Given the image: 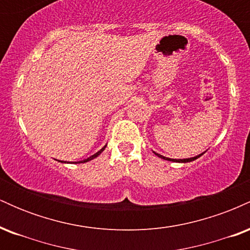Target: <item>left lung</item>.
<instances>
[{
    "label": "left lung",
    "mask_w": 250,
    "mask_h": 250,
    "mask_svg": "<svg viewBox=\"0 0 250 250\" xmlns=\"http://www.w3.org/2000/svg\"><path fill=\"white\" fill-rule=\"evenodd\" d=\"M154 153H155V151H154ZM202 154H203V153H202ZM202 154L197 155V156H195V157H190V159H182V160H176V159H169V157H165V156H162V155H160V154L155 153V155H157V156H159V157H161V159H163V160H167V161H173V162H183V163L194 161V160L199 159V157H200L201 155H202Z\"/></svg>",
    "instance_id": "obj_1"
}]
</instances>
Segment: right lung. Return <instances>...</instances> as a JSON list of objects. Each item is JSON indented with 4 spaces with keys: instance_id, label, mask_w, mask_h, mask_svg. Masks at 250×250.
Masks as SVG:
<instances>
[{
    "instance_id": "1",
    "label": "right lung",
    "mask_w": 250,
    "mask_h": 250,
    "mask_svg": "<svg viewBox=\"0 0 250 250\" xmlns=\"http://www.w3.org/2000/svg\"><path fill=\"white\" fill-rule=\"evenodd\" d=\"M104 149H105V146H104V147H103V148L101 149V150H99V151H97V153H96V154L91 155V156H90V157H88V159L83 160V161H80V162H77V163H84V162H88V161H90V160L95 159V157H97V156H99V155H100V154H101V153H102V151H103V150H104Z\"/></svg>"
}]
</instances>
